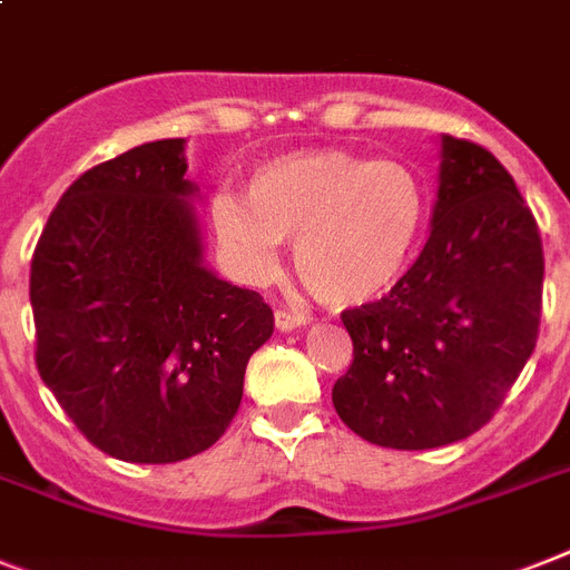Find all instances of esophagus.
<instances>
[{
    "instance_id": "esophagus-1",
    "label": "esophagus",
    "mask_w": 570,
    "mask_h": 570,
    "mask_svg": "<svg viewBox=\"0 0 570 570\" xmlns=\"http://www.w3.org/2000/svg\"><path fill=\"white\" fill-rule=\"evenodd\" d=\"M307 322H309V318L304 316V313H289V309H277V313H275V327L281 333L295 331V327L307 325Z\"/></svg>"
}]
</instances>
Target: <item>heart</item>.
Returning <instances> with one entry per match:
<instances>
[{
  "label": "heart",
  "instance_id": "obj_1",
  "mask_svg": "<svg viewBox=\"0 0 570 570\" xmlns=\"http://www.w3.org/2000/svg\"><path fill=\"white\" fill-rule=\"evenodd\" d=\"M210 222L248 281H269L281 243L295 269L331 307L386 298L413 266L430 222V193L415 169L345 149L272 157L248 180V198L222 189Z\"/></svg>",
  "mask_w": 570,
  "mask_h": 570
}]
</instances>
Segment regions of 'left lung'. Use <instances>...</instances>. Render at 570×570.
I'll list each match as a JSON object with an SVG mask.
<instances>
[{
    "mask_svg": "<svg viewBox=\"0 0 570 570\" xmlns=\"http://www.w3.org/2000/svg\"><path fill=\"white\" fill-rule=\"evenodd\" d=\"M439 189L419 261L386 298L345 309L354 342L333 406L381 448L428 451L471 436L539 340V225L483 146L442 134Z\"/></svg>",
    "mask_w": 570,
    "mask_h": 570,
    "instance_id": "left-lung-1",
    "label": "left lung"
}]
</instances>
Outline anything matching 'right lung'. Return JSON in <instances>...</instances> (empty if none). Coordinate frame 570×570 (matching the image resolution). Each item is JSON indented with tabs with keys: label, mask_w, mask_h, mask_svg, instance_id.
Returning <instances> with one entry per match:
<instances>
[{
	"label": "right lung",
	"mask_w": 570,
	"mask_h": 570,
	"mask_svg": "<svg viewBox=\"0 0 570 570\" xmlns=\"http://www.w3.org/2000/svg\"><path fill=\"white\" fill-rule=\"evenodd\" d=\"M184 146L142 142L92 166L31 261L37 372L92 445L125 462L207 451L275 331L261 295L207 269Z\"/></svg>",
	"instance_id": "obj_1"
}]
</instances>
